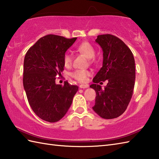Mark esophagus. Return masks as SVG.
I'll return each mask as SVG.
<instances>
[{"label":"esophagus","instance_id":"obj_1","mask_svg":"<svg viewBox=\"0 0 159 159\" xmlns=\"http://www.w3.org/2000/svg\"><path fill=\"white\" fill-rule=\"evenodd\" d=\"M79 87H80V88H81V89H85V88H87V87H89V85H84V84H80Z\"/></svg>","mask_w":159,"mask_h":159}]
</instances>
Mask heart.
I'll return each instance as SVG.
<instances>
[{
	"label": "heart",
	"instance_id": "b5f03b06",
	"mask_svg": "<svg viewBox=\"0 0 159 159\" xmlns=\"http://www.w3.org/2000/svg\"><path fill=\"white\" fill-rule=\"evenodd\" d=\"M76 50L87 58L92 59L95 55V49L90 43L87 42H83L76 46ZM63 65L66 67H69L72 61V55L69 52L65 53L63 56ZM91 74L89 70H76L71 74L74 79L77 80L80 83H85L87 80V78Z\"/></svg>",
	"mask_w": 159,
	"mask_h": 159
}]
</instances>
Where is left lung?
I'll use <instances>...</instances> for the list:
<instances>
[{"instance_id":"obj_1","label":"left lung","mask_w":159,"mask_h":159,"mask_svg":"<svg viewBox=\"0 0 159 159\" xmlns=\"http://www.w3.org/2000/svg\"><path fill=\"white\" fill-rule=\"evenodd\" d=\"M96 42L103 51V63L89 87L96 93L93 111L104 119H113L126 111L133 96L135 64L133 53L117 37L98 35ZM108 80L102 89L98 83Z\"/></svg>"}]
</instances>
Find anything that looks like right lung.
I'll return each instance as SVG.
<instances>
[{
  "instance_id": "1",
  "label": "right lung",
  "mask_w": 159,
  "mask_h": 159,
  "mask_svg": "<svg viewBox=\"0 0 159 159\" xmlns=\"http://www.w3.org/2000/svg\"><path fill=\"white\" fill-rule=\"evenodd\" d=\"M76 38L47 35L26 52L24 60L23 85L32 110L42 120L56 122L65 116L79 87L65 81L57 85L64 70L63 56Z\"/></svg>"
}]
</instances>
